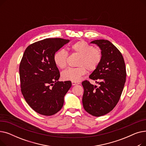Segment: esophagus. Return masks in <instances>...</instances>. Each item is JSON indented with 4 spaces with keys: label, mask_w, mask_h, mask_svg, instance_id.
Instances as JSON below:
<instances>
[{
    "label": "esophagus",
    "mask_w": 146,
    "mask_h": 146,
    "mask_svg": "<svg viewBox=\"0 0 146 146\" xmlns=\"http://www.w3.org/2000/svg\"><path fill=\"white\" fill-rule=\"evenodd\" d=\"M72 84L73 86H74V85H79V83L76 82H72Z\"/></svg>",
    "instance_id": "34e87169"
}]
</instances>
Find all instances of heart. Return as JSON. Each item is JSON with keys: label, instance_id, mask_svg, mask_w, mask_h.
<instances>
[{"label": "heart", "instance_id": "b5f03b06", "mask_svg": "<svg viewBox=\"0 0 146 146\" xmlns=\"http://www.w3.org/2000/svg\"><path fill=\"white\" fill-rule=\"evenodd\" d=\"M70 50L73 54H77L79 57L76 60V67H70L61 73V78L64 80L78 82L89 71H94L100 64L102 58L101 48L94 47L85 41H79L73 44ZM68 54L64 50L56 51L53 56L56 66L60 69L67 66Z\"/></svg>", "mask_w": 146, "mask_h": 146}]
</instances>
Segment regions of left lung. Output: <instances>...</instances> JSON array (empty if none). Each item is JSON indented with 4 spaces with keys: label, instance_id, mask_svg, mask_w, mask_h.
I'll return each mask as SVG.
<instances>
[{
    "label": "left lung",
    "instance_id": "8db88e82",
    "mask_svg": "<svg viewBox=\"0 0 146 146\" xmlns=\"http://www.w3.org/2000/svg\"><path fill=\"white\" fill-rule=\"evenodd\" d=\"M91 43L98 45L102 52L100 64L89 76L100 86L92 85L87 80L82 82V102L86 112L101 117L111 111L118 104L126 80V68L121 52L110 41L96 40Z\"/></svg>",
    "mask_w": 146,
    "mask_h": 146
}]
</instances>
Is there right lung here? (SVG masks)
I'll use <instances>...</instances> for the list:
<instances>
[{
	"mask_svg": "<svg viewBox=\"0 0 146 146\" xmlns=\"http://www.w3.org/2000/svg\"><path fill=\"white\" fill-rule=\"evenodd\" d=\"M69 42L60 38H46L30 44L19 65L21 90L26 102L37 113L50 116L58 112L70 81L60 82V72L53 60L56 51Z\"/></svg>",
	"mask_w": 146,
	"mask_h": 146,
	"instance_id": "1",
	"label": "right lung"
}]
</instances>
